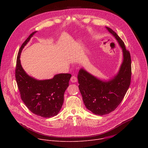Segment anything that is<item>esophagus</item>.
Wrapping results in <instances>:
<instances>
[{
  "label": "esophagus",
  "mask_w": 148,
  "mask_h": 148,
  "mask_svg": "<svg viewBox=\"0 0 148 148\" xmlns=\"http://www.w3.org/2000/svg\"><path fill=\"white\" fill-rule=\"evenodd\" d=\"M71 82H72V83H76V82H77V77H76V76H72L71 78Z\"/></svg>",
  "instance_id": "esophagus-1"
}]
</instances>
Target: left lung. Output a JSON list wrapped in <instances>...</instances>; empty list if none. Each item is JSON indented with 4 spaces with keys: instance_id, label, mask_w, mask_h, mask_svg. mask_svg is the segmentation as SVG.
Here are the masks:
<instances>
[{
    "instance_id": "1",
    "label": "left lung",
    "mask_w": 148,
    "mask_h": 148,
    "mask_svg": "<svg viewBox=\"0 0 148 148\" xmlns=\"http://www.w3.org/2000/svg\"><path fill=\"white\" fill-rule=\"evenodd\" d=\"M108 30L121 47L124 60L118 74L112 80L104 82L83 69L78 75L79 88L86 108L97 115H105L114 110L123 100L131 82L132 66L130 52L124 42L111 28Z\"/></svg>"
}]
</instances>
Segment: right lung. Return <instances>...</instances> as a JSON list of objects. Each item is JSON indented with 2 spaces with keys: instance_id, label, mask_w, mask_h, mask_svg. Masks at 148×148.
I'll list each match as a JSON object with an SVG mask.
<instances>
[{
  "instance_id": "obj_1",
  "label": "right lung",
  "mask_w": 148,
  "mask_h": 148,
  "mask_svg": "<svg viewBox=\"0 0 148 148\" xmlns=\"http://www.w3.org/2000/svg\"><path fill=\"white\" fill-rule=\"evenodd\" d=\"M36 31L33 32L21 45L16 60L15 78L21 100L35 114L45 118L58 114L64 102V95L69 86L71 75L61 73L52 79L37 80L29 76L21 66V50Z\"/></svg>"
}]
</instances>
